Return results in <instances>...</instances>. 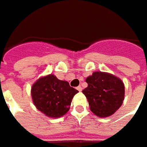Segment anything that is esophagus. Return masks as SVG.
<instances>
[{
    "label": "esophagus",
    "instance_id": "obj_1",
    "mask_svg": "<svg viewBox=\"0 0 147 147\" xmlns=\"http://www.w3.org/2000/svg\"><path fill=\"white\" fill-rule=\"evenodd\" d=\"M76 89H77V90H78L79 92H81V91H82V87H81V86H78Z\"/></svg>",
    "mask_w": 147,
    "mask_h": 147
}]
</instances>
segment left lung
Listing matches in <instances>:
<instances>
[{"instance_id":"8db88e82","label":"left lung","mask_w":147,"mask_h":147,"mask_svg":"<svg viewBox=\"0 0 147 147\" xmlns=\"http://www.w3.org/2000/svg\"><path fill=\"white\" fill-rule=\"evenodd\" d=\"M87 88L82 91L91 111L101 118L113 115L124 99V84L113 74L94 71L85 80Z\"/></svg>"}]
</instances>
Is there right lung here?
I'll list each match as a JSON object with an SVG mask.
<instances>
[{
	"label": "right lung",
	"mask_w": 147,
	"mask_h": 147,
	"mask_svg": "<svg viewBox=\"0 0 147 147\" xmlns=\"http://www.w3.org/2000/svg\"><path fill=\"white\" fill-rule=\"evenodd\" d=\"M78 92L67 81L49 74L40 77L33 84L31 95L37 110L49 118L57 119L68 111L71 100Z\"/></svg>",
	"instance_id": "1"
}]
</instances>
